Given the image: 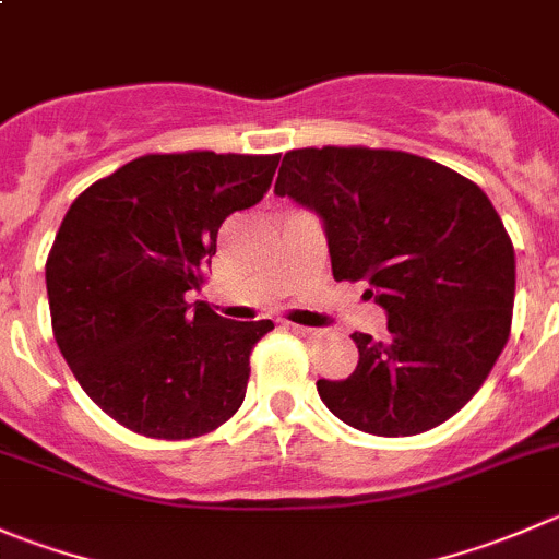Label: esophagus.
<instances>
[{
    "label": "esophagus",
    "mask_w": 559,
    "mask_h": 559,
    "mask_svg": "<svg viewBox=\"0 0 559 559\" xmlns=\"http://www.w3.org/2000/svg\"><path fill=\"white\" fill-rule=\"evenodd\" d=\"M286 330H292V333L297 335H317V330L313 328H302V324H292V322H286Z\"/></svg>",
    "instance_id": "obj_1"
}]
</instances>
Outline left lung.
<instances>
[{"label":"left lung","instance_id":"obj_1","mask_svg":"<svg viewBox=\"0 0 559 559\" xmlns=\"http://www.w3.org/2000/svg\"><path fill=\"white\" fill-rule=\"evenodd\" d=\"M275 193L322 221L335 281H368L388 338L355 333L346 379H319L344 424L429 431L480 390L511 333L516 259L495 204L467 177L399 150L284 155Z\"/></svg>","mask_w":559,"mask_h":559}]
</instances>
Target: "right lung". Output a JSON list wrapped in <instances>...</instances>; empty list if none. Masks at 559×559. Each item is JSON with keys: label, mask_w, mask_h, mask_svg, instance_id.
Masks as SVG:
<instances>
[{"label": "right lung", "mask_w": 559, "mask_h": 559, "mask_svg": "<svg viewBox=\"0 0 559 559\" xmlns=\"http://www.w3.org/2000/svg\"><path fill=\"white\" fill-rule=\"evenodd\" d=\"M278 160L144 155L70 204L46 262L53 338L84 393L135 435L188 440L240 409L273 322H231L188 295L221 224L262 202Z\"/></svg>", "instance_id": "obj_1"}]
</instances>
